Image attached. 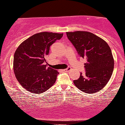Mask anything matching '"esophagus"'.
<instances>
[{
	"mask_svg": "<svg viewBox=\"0 0 125 125\" xmlns=\"http://www.w3.org/2000/svg\"><path fill=\"white\" fill-rule=\"evenodd\" d=\"M71 70V68L70 67H68V68H66V69H64V70H63V71H64V72H68V71H70Z\"/></svg>",
	"mask_w": 125,
	"mask_h": 125,
	"instance_id": "obj_1",
	"label": "esophagus"
}]
</instances>
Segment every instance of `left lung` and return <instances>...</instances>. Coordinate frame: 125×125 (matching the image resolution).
I'll return each mask as SVG.
<instances>
[{
  "mask_svg": "<svg viewBox=\"0 0 125 125\" xmlns=\"http://www.w3.org/2000/svg\"><path fill=\"white\" fill-rule=\"evenodd\" d=\"M78 54L86 58V73L73 81L82 92L94 93L101 90L110 79L114 67L111 50L107 43L96 35L87 31L66 32Z\"/></svg>",
  "mask_w": 125,
  "mask_h": 125,
  "instance_id": "obj_1",
  "label": "left lung"
}]
</instances>
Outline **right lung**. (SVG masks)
I'll return each mask as SVG.
<instances>
[{
	"label": "right lung",
	"mask_w": 125,
	"mask_h": 125,
	"mask_svg": "<svg viewBox=\"0 0 125 125\" xmlns=\"http://www.w3.org/2000/svg\"><path fill=\"white\" fill-rule=\"evenodd\" d=\"M63 33L42 32L21 43L15 50L13 69L21 85L32 93L46 92L55 83L57 71L47 67L46 57L50 47Z\"/></svg>",
	"instance_id": "obj_1"
}]
</instances>
